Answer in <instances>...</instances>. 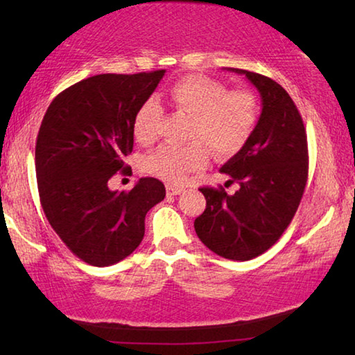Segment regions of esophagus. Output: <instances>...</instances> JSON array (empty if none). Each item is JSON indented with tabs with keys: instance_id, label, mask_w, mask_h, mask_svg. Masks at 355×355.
<instances>
[{
	"instance_id": "34e87169",
	"label": "esophagus",
	"mask_w": 355,
	"mask_h": 355,
	"mask_svg": "<svg viewBox=\"0 0 355 355\" xmlns=\"http://www.w3.org/2000/svg\"><path fill=\"white\" fill-rule=\"evenodd\" d=\"M166 191L169 196H178L183 192V188H180V186H173V184H166Z\"/></svg>"
}]
</instances>
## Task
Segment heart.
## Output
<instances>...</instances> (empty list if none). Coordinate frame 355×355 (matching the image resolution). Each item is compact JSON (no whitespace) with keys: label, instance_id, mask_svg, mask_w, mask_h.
Instances as JSON below:
<instances>
[{"label":"heart","instance_id":"b5f03b06","mask_svg":"<svg viewBox=\"0 0 355 355\" xmlns=\"http://www.w3.org/2000/svg\"><path fill=\"white\" fill-rule=\"evenodd\" d=\"M167 98L173 107L191 116L188 137L196 139L183 146H161L144 158L146 172L167 183L180 184L191 172L203 169L208 163L207 145L216 156L225 158L239 152L254 133L258 101L249 91H228L224 83L213 78L191 75L173 83ZM161 117L163 107L158 101H144L133 123L136 139L150 146L158 135Z\"/></svg>","mask_w":355,"mask_h":355}]
</instances>
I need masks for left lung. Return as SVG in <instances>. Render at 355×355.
Instances as JSON below:
<instances>
[{"label": "left lung", "instance_id": "obj_1", "mask_svg": "<svg viewBox=\"0 0 355 355\" xmlns=\"http://www.w3.org/2000/svg\"><path fill=\"white\" fill-rule=\"evenodd\" d=\"M254 84L261 114L249 141L220 167L235 194L200 188L207 208L194 220L200 241L228 260L245 261L266 252L290 225L309 175L302 117L280 84L254 71L228 69Z\"/></svg>", "mask_w": 355, "mask_h": 355}]
</instances>
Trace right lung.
<instances>
[{"instance_id":"1","label":"right lung","mask_w":355,"mask_h":355,"mask_svg":"<svg viewBox=\"0 0 355 355\" xmlns=\"http://www.w3.org/2000/svg\"><path fill=\"white\" fill-rule=\"evenodd\" d=\"M166 70L103 73L65 89L51 101L35 142L40 203L64 244L92 266L127 258L146 233V214L166 197L159 180L111 191L133 150L135 117Z\"/></svg>"}]
</instances>
